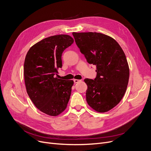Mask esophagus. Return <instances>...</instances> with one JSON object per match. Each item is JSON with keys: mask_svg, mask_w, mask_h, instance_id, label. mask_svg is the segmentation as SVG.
<instances>
[{"mask_svg": "<svg viewBox=\"0 0 151 151\" xmlns=\"http://www.w3.org/2000/svg\"><path fill=\"white\" fill-rule=\"evenodd\" d=\"M73 81H74L75 83H78L79 82H80L81 80H76V79H75V80H73Z\"/></svg>", "mask_w": 151, "mask_h": 151, "instance_id": "34e87169", "label": "esophagus"}]
</instances>
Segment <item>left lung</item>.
I'll use <instances>...</instances> for the list:
<instances>
[{
    "label": "left lung",
    "mask_w": 151,
    "mask_h": 151,
    "mask_svg": "<svg viewBox=\"0 0 151 151\" xmlns=\"http://www.w3.org/2000/svg\"><path fill=\"white\" fill-rule=\"evenodd\" d=\"M76 45L90 64L97 67V76L86 78V101L97 112L115 107L127 88L130 70L125 54L114 38L97 32H73Z\"/></svg>",
    "instance_id": "left-lung-1"
}]
</instances>
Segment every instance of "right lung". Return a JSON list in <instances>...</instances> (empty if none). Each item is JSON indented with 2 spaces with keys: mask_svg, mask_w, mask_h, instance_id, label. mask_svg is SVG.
<instances>
[{
  "mask_svg": "<svg viewBox=\"0 0 151 151\" xmlns=\"http://www.w3.org/2000/svg\"><path fill=\"white\" fill-rule=\"evenodd\" d=\"M74 42L68 35L43 39L28 51L24 64V76L29 97L42 112L57 116L68 103L73 81L57 78L62 68V54Z\"/></svg>",
  "mask_w": 151,
  "mask_h": 151,
  "instance_id": "1",
  "label": "right lung"
}]
</instances>
